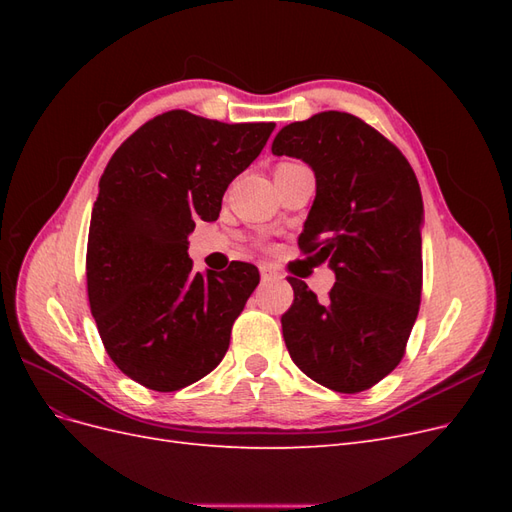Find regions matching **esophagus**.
Listing matches in <instances>:
<instances>
[{
    "instance_id": "obj_1",
    "label": "esophagus",
    "mask_w": 512,
    "mask_h": 512,
    "mask_svg": "<svg viewBox=\"0 0 512 512\" xmlns=\"http://www.w3.org/2000/svg\"><path fill=\"white\" fill-rule=\"evenodd\" d=\"M277 280H282V275H280V273L273 271V269H269V267H260V282H262V284L277 282Z\"/></svg>"
}]
</instances>
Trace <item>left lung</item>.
<instances>
[{"label": "left lung", "mask_w": 512, "mask_h": 512, "mask_svg": "<svg viewBox=\"0 0 512 512\" xmlns=\"http://www.w3.org/2000/svg\"><path fill=\"white\" fill-rule=\"evenodd\" d=\"M271 151L314 170L316 198L299 245L335 273L327 301L288 280L290 359L331 391H365L399 365L418 316L425 213L416 175L380 132L339 111L288 123Z\"/></svg>", "instance_id": "8db88e82"}]
</instances>
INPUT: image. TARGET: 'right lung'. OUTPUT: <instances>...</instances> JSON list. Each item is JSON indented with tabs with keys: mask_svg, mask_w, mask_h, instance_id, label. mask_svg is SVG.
<instances>
[{
	"mask_svg": "<svg viewBox=\"0 0 512 512\" xmlns=\"http://www.w3.org/2000/svg\"><path fill=\"white\" fill-rule=\"evenodd\" d=\"M273 128L168 111L104 168L87 241L91 316L113 363L151 391H179L218 367L260 282L247 262L194 273L188 237L198 218L218 220L228 183Z\"/></svg>",
	"mask_w": 512,
	"mask_h": 512,
	"instance_id": "add662e5",
	"label": "right lung"
}]
</instances>
